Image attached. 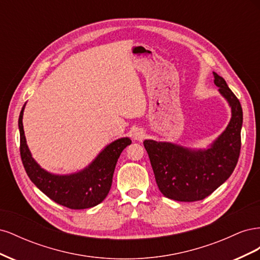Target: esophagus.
I'll list each match as a JSON object with an SVG mask.
<instances>
[{
    "mask_svg": "<svg viewBox=\"0 0 260 260\" xmlns=\"http://www.w3.org/2000/svg\"><path fill=\"white\" fill-rule=\"evenodd\" d=\"M145 137V133L142 129H136L132 133V138L133 140H137V141H142Z\"/></svg>",
    "mask_w": 260,
    "mask_h": 260,
    "instance_id": "34e87169",
    "label": "esophagus"
}]
</instances>
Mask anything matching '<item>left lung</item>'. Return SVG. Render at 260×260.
Returning <instances> with one entry per match:
<instances>
[{"label": "left lung", "mask_w": 260, "mask_h": 260, "mask_svg": "<svg viewBox=\"0 0 260 260\" xmlns=\"http://www.w3.org/2000/svg\"><path fill=\"white\" fill-rule=\"evenodd\" d=\"M212 74L220 94L231 107V119L209 148L192 149L154 140L143 142L159 191L170 200H204L229 179L238 164L243 123L242 106L223 78Z\"/></svg>", "instance_id": "1"}]
</instances>
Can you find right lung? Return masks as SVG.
Wrapping results in <instances>:
<instances>
[{
  "instance_id": "1",
  "label": "right lung",
  "mask_w": 260,
  "mask_h": 260,
  "mask_svg": "<svg viewBox=\"0 0 260 260\" xmlns=\"http://www.w3.org/2000/svg\"><path fill=\"white\" fill-rule=\"evenodd\" d=\"M22 106L18 119L20 157L28 177L35 185L55 203L70 209H85L99 205L111 190L118 158L131 144L129 138L118 139L108 144L88 167L70 175H54L40 167L31 156L23 132Z\"/></svg>"
}]
</instances>
